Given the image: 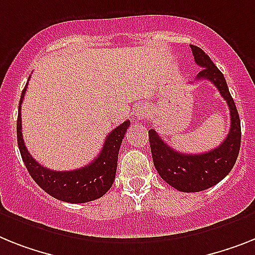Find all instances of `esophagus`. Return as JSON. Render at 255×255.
Instances as JSON below:
<instances>
[{
    "instance_id": "obj_1",
    "label": "esophagus",
    "mask_w": 255,
    "mask_h": 255,
    "mask_svg": "<svg viewBox=\"0 0 255 255\" xmlns=\"http://www.w3.org/2000/svg\"><path fill=\"white\" fill-rule=\"evenodd\" d=\"M137 115H138V117H141V118H144L145 117V109H144V110L141 109L140 111H137Z\"/></svg>"
}]
</instances>
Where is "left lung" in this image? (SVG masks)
I'll return each mask as SVG.
<instances>
[{
  "label": "left lung",
  "instance_id": "obj_1",
  "mask_svg": "<svg viewBox=\"0 0 255 255\" xmlns=\"http://www.w3.org/2000/svg\"><path fill=\"white\" fill-rule=\"evenodd\" d=\"M194 61L202 67L197 80L211 81L227 101L231 114V127L227 137L218 147L202 154H184L168 146L154 129L149 131L151 157L159 176L180 192H201L223 180L230 174L241 145V123L226 79L210 57L196 45H190Z\"/></svg>",
  "mask_w": 255,
  "mask_h": 255
}]
</instances>
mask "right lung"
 Listing matches in <instances>:
<instances>
[{
  "label": "right lung",
  "instance_id": "right-lung-1",
  "mask_svg": "<svg viewBox=\"0 0 255 255\" xmlns=\"http://www.w3.org/2000/svg\"><path fill=\"white\" fill-rule=\"evenodd\" d=\"M27 84L23 89L20 102H19L16 137H18L19 151L32 179L46 193L63 202L83 204V202L95 201L104 196L115 180L118 154H119L124 134L127 132V128L129 127V121L123 122L121 126H118L106 136L101 153L88 166L72 171L49 170L32 158L23 140L20 105L27 91Z\"/></svg>",
  "mask_w": 255,
  "mask_h": 255
}]
</instances>
